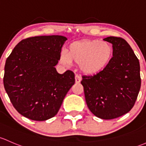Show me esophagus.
Instances as JSON below:
<instances>
[{
	"instance_id": "obj_1",
	"label": "esophagus",
	"mask_w": 146,
	"mask_h": 146,
	"mask_svg": "<svg viewBox=\"0 0 146 146\" xmlns=\"http://www.w3.org/2000/svg\"><path fill=\"white\" fill-rule=\"evenodd\" d=\"M81 81H82L81 76H79L78 74H76V76H75V82H76V83H80Z\"/></svg>"
}]
</instances>
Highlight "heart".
Returning a JSON list of instances; mask_svg holds the SVG:
<instances>
[{
  "instance_id": "1",
  "label": "heart",
  "mask_w": 146,
  "mask_h": 146,
  "mask_svg": "<svg viewBox=\"0 0 146 146\" xmlns=\"http://www.w3.org/2000/svg\"><path fill=\"white\" fill-rule=\"evenodd\" d=\"M113 55L112 45L100 40H83L74 42L69 51L62 50L60 61L70 66L72 62L80 64L81 70L87 74H96L109 64Z\"/></svg>"
}]
</instances>
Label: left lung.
<instances>
[{"label": "left lung", "instance_id": "8db88e82", "mask_svg": "<svg viewBox=\"0 0 146 146\" xmlns=\"http://www.w3.org/2000/svg\"><path fill=\"white\" fill-rule=\"evenodd\" d=\"M104 40L112 44L113 57L96 74L82 76L87 106L99 118L112 119L129 112L140 91L141 79L139 59L129 44L121 37Z\"/></svg>", "mask_w": 146, "mask_h": 146}]
</instances>
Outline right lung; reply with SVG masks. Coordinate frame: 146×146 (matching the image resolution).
Wrapping results in <instances>:
<instances>
[{"instance_id": "obj_1", "label": "right lung", "mask_w": 146, "mask_h": 146, "mask_svg": "<svg viewBox=\"0 0 146 146\" xmlns=\"http://www.w3.org/2000/svg\"><path fill=\"white\" fill-rule=\"evenodd\" d=\"M66 40L58 35L25 38L6 60L4 87L13 107L25 117H53L74 84L72 71L60 74L55 68Z\"/></svg>"}]
</instances>
